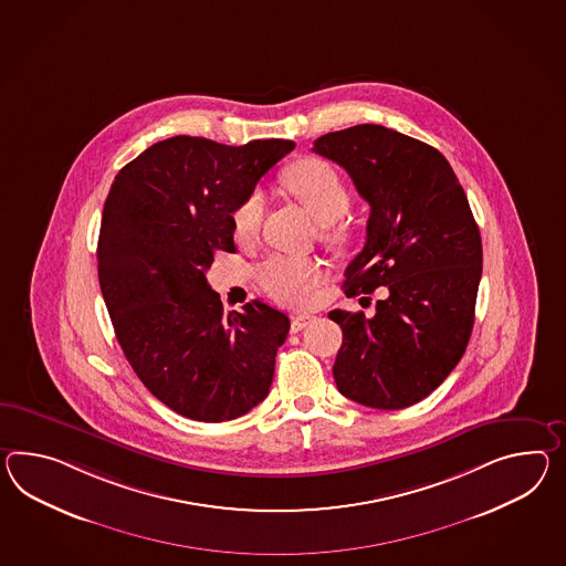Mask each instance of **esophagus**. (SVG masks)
<instances>
[{
  "label": "esophagus",
  "mask_w": 566,
  "mask_h": 566,
  "mask_svg": "<svg viewBox=\"0 0 566 566\" xmlns=\"http://www.w3.org/2000/svg\"><path fill=\"white\" fill-rule=\"evenodd\" d=\"M313 321H315V317H311V315H296V317H292V321H290V332H303L304 327L311 325Z\"/></svg>",
  "instance_id": "esophagus-1"
}]
</instances>
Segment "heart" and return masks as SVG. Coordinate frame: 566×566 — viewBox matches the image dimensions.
<instances>
[{
	"label": "heart",
	"instance_id": "heart-1",
	"mask_svg": "<svg viewBox=\"0 0 566 566\" xmlns=\"http://www.w3.org/2000/svg\"><path fill=\"white\" fill-rule=\"evenodd\" d=\"M284 186L296 196L304 207L313 212L318 222L325 224L323 237L332 243L344 239V229L335 221L349 207V192L339 171L317 157H308L289 167L284 174ZM263 193L251 192L239 202L233 212V229L237 239L249 241L260 231L263 217ZM327 277L325 263L317 258L298 255H272L260 268L263 290L277 303L304 306L311 303L318 286Z\"/></svg>",
	"mask_w": 566,
	"mask_h": 566
}]
</instances>
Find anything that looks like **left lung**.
<instances>
[{"label":"left lung","mask_w":566,"mask_h":566,"mask_svg":"<svg viewBox=\"0 0 566 566\" xmlns=\"http://www.w3.org/2000/svg\"><path fill=\"white\" fill-rule=\"evenodd\" d=\"M313 151L344 167L370 205L345 294L388 290L374 317L329 313L344 332L335 385L366 407H411L454 370L474 325L483 243L469 198L438 149L386 126L327 133Z\"/></svg>","instance_id":"8db88e82"}]
</instances>
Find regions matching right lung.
Here are the masks:
<instances>
[{"label":"right lung","mask_w":566,"mask_h":566,"mask_svg":"<svg viewBox=\"0 0 566 566\" xmlns=\"http://www.w3.org/2000/svg\"><path fill=\"white\" fill-rule=\"evenodd\" d=\"M292 149L166 138L106 198L97 277L116 339L153 397L193 421L241 417L270 392L289 317L262 301L224 313L207 272L217 251H234V208Z\"/></svg>","instance_id":"right-lung-1"}]
</instances>
